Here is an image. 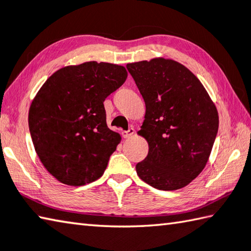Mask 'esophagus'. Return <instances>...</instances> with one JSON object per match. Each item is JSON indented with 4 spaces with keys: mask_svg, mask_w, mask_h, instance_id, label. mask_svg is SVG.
Returning <instances> with one entry per match:
<instances>
[{
    "mask_svg": "<svg viewBox=\"0 0 251 251\" xmlns=\"http://www.w3.org/2000/svg\"><path fill=\"white\" fill-rule=\"evenodd\" d=\"M122 134H123V136H124V138H129L135 134V129L133 128V127H130L128 130H124Z\"/></svg>",
    "mask_w": 251,
    "mask_h": 251,
    "instance_id": "obj_1",
    "label": "esophagus"
}]
</instances>
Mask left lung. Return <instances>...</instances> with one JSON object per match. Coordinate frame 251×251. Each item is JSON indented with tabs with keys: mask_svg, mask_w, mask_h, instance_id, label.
Returning <instances> with one entry per match:
<instances>
[{
	"mask_svg": "<svg viewBox=\"0 0 251 251\" xmlns=\"http://www.w3.org/2000/svg\"><path fill=\"white\" fill-rule=\"evenodd\" d=\"M146 104L138 135L147 140L141 180L173 191L192 182L206 166L218 130V113L197 76L172 59L127 63Z\"/></svg>",
	"mask_w": 251,
	"mask_h": 251,
	"instance_id": "1",
	"label": "left lung"
}]
</instances>
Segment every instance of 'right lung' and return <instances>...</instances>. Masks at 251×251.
<instances>
[{"instance_id":"add662e5","label":"right lung","mask_w":251,"mask_h":251,"mask_svg":"<svg viewBox=\"0 0 251 251\" xmlns=\"http://www.w3.org/2000/svg\"><path fill=\"white\" fill-rule=\"evenodd\" d=\"M125 67L88 61L47 79L31 101L30 136L52 176L80 186L101 177L121 135L107 127L103 102L124 83Z\"/></svg>"}]
</instances>
